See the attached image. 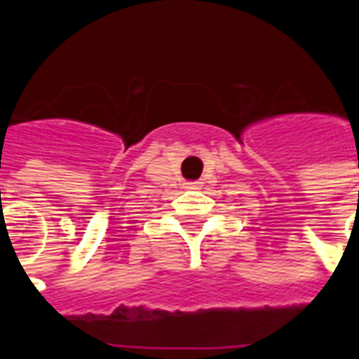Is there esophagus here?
Here are the masks:
<instances>
[{
	"label": "esophagus",
	"instance_id": "1",
	"mask_svg": "<svg viewBox=\"0 0 359 359\" xmlns=\"http://www.w3.org/2000/svg\"><path fill=\"white\" fill-rule=\"evenodd\" d=\"M197 186H199V182H190V186H188V188H194V190H196Z\"/></svg>",
	"mask_w": 359,
	"mask_h": 359
}]
</instances>
